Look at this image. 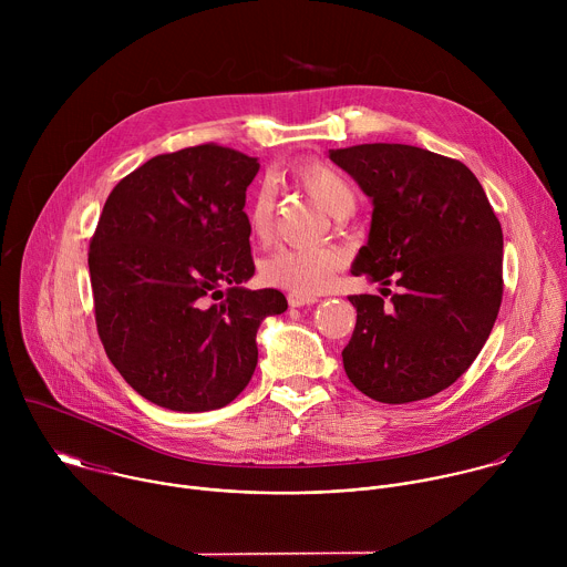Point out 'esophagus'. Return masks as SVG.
Returning a JSON list of instances; mask_svg holds the SVG:
<instances>
[{
    "label": "esophagus",
    "mask_w": 567,
    "mask_h": 567,
    "mask_svg": "<svg viewBox=\"0 0 567 567\" xmlns=\"http://www.w3.org/2000/svg\"><path fill=\"white\" fill-rule=\"evenodd\" d=\"M287 302H289V307H305V305H313V302H318V298L316 296H307V293H289L287 296Z\"/></svg>",
    "instance_id": "esophagus-1"
}]
</instances>
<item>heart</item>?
Segmentation results:
<instances>
[{"label": "heart", "mask_w": 567, "mask_h": 567, "mask_svg": "<svg viewBox=\"0 0 567 567\" xmlns=\"http://www.w3.org/2000/svg\"><path fill=\"white\" fill-rule=\"evenodd\" d=\"M291 177L334 217L352 210L354 193L346 177L322 161L307 158L291 166ZM249 228L258 241H267L274 233V188L262 184L249 204ZM346 256L337 247H280L262 265V278L293 293L326 291L343 269Z\"/></svg>", "instance_id": "1"}]
</instances>
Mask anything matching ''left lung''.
<instances>
[{
  "label": "left lung",
  "instance_id": "1",
  "mask_svg": "<svg viewBox=\"0 0 567 567\" xmlns=\"http://www.w3.org/2000/svg\"><path fill=\"white\" fill-rule=\"evenodd\" d=\"M330 158L374 204L352 274L400 287L390 303L350 296L357 328L343 350L346 374L381 403L433 396L492 334L503 302L501 221L457 158L403 143H361Z\"/></svg>",
  "mask_w": 567,
  "mask_h": 567
}]
</instances>
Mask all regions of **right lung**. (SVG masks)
I'll return each mask as SVG.
<instances>
[{
  "label": "right lung",
  "mask_w": 567,
  "mask_h": 567,
  "mask_svg": "<svg viewBox=\"0 0 567 567\" xmlns=\"http://www.w3.org/2000/svg\"><path fill=\"white\" fill-rule=\"evenodd\" d=\"M258 158L202 143L156 154L110 193L90 241L96 328L121 377L179 413L215 411L254 377L256 332L282 313L256 274L245 213Z\"/></svg>",
  "instance_id": "1"
}]
</instances>
